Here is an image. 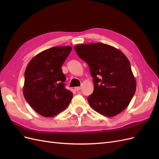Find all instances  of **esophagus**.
I'll list each match as a JSON object with an SVG mask.
<instances>
[{
  "label": "esophagus",
  "instance_id": "1",
  "mask_svg": "<svg viewBox=\"0 0 159 159\" xmlns=\"http://www.w3.org/2000/svg\"><path fill=\"white\" fill-rule=\"evenodd\" d=\"M81 89V86H78V87H75V91H79V90Z\"/></svg>",
  "mask_w": 159,
  "mask_h": 159
}]
</instances>
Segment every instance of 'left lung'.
<instances>
[{"mask_svg": "<svg viewBox=\"0 0 159 159\" xmlns=\"http://www.w3.org/2000/svg\"><path fill=\"white\" fill-rule=\"evenodd\" d=\"M86 62L94 88L88 101L92 108L107 117L116 116L129 105L136 92V78L129 60L120 50L102 43L74 47Z\"/></svg>", "mask_w": 159, "mask_h": 159, "instance_id": "8db88e82", "label": "left lung"}]
</instances>
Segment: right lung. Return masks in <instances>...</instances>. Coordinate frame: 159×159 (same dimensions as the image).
Returning a JSON list of instances; mask_svg holds the SVG:
<instances>
[{"instance_id": "add662e5", "label": "right lung", "mask_w": 159, "mask_h": 159, "mask_svg": "<svg viewBox=\"0 0 159 159\" xmlns=\"http://www.w3.org/2000/svg\"><path fill=\"white\" fill-rule=\"evenodd\" d=\"M71 46L43 51L29 61L25 72L23 95L29 105L44 117H53L69 106L73 93L64 86L61 66Z\"/></svg>"}]
</instances>
